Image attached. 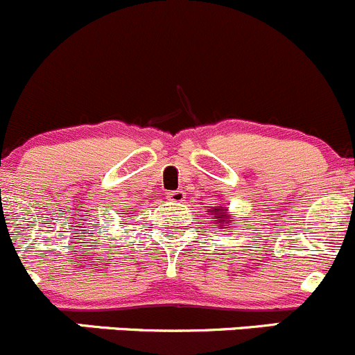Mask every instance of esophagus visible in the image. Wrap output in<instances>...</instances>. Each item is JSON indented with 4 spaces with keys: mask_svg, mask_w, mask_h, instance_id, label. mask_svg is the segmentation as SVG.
Masks as SVG:
<instances>
[{
    "mask_svg": "<svg viewBox=\"0 0 355 355\" xmlns=\"http://www.w3.org/2000/svg\"><path fill=\"white\" fill-rule=\"evenodd\" d=\"M168 199L173 201L175 205H180V202L185 201V192L184 191H171L168 192Z\"/></svg>",
    "mask_w": 355,
    "mask_h": 355,
    "instance_id": "1",
    "label": "esophagus"
}]
</instances>
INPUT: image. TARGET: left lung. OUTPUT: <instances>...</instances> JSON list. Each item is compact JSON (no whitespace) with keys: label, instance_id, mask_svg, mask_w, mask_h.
<instances>
[{"label":"left lung","instance_id":"obj_1","mask_svg":"<svg viewBox=\"0 0 355 355\" xmlns=\"http://www.w3.org/2000/svg\"><path fill=\"white\" fill-rule=\"evenodd\" d=\"M211 211H215V215H216V218H218V227L222 225L223 222H230L229 218H227L225 215H223V213H225V209H222V208H213Z\"/></svg>","mask_w":355,"mask_h":355}]
</instances>
